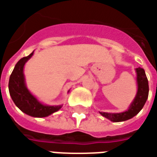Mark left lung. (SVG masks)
I'll return each mask as SVG.
<instances>
[{"label":"left lung","mask_w":157,"mask_h":157,"mask_svg":"<svg viewBox=\"0 0 157 157\" xmlns=\"http://www.w3.org/2000/svg\"><path fill=\"white\" fill-rule=\"evenodd\" d=\"M137 75V93L134 101L132 103L130 108L124 113H101L102 116L110 119L113 122H121L132 119L140 112L149 96V83L145 75V71L142 68L136 69Z\"/></svg>","instance_id":"obj_1"}]
</instances>
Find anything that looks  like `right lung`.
I'll return each mask as SVG.
<instances>
[{"instance_id":"obj_1","label":"right lung","mask_w":157,"mask_h":157,"mask_svg":"<svg viewBox=\"0 0 157 157\" xmlns=\"http://www.w3.org/2000/svg\"><path fill=\"white\" fill-rule=\"evenodd\" d=\"M33 54V52L29 56H24L16 63L9 78L8 89L13 101L23 113L32 117L43 118L58 111L62 105H43L27 90L25 85L23 69L25 63Z\"/></svg>"}]
</instances>
